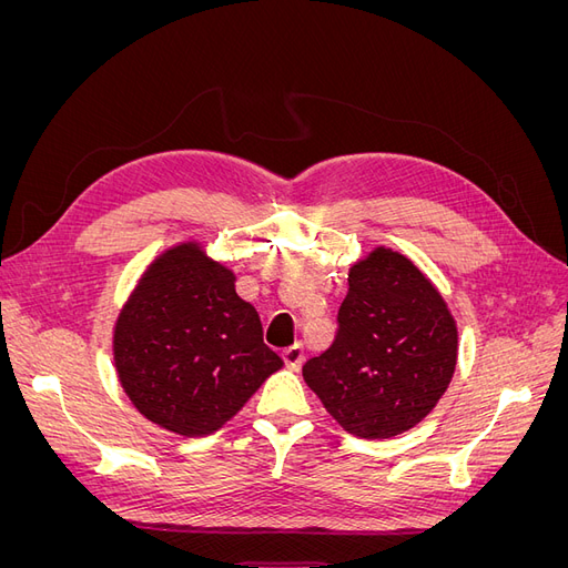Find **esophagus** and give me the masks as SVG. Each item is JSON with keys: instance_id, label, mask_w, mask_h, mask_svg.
<instances>
[{"instance_id": "1", "label": "esophagus", "mask_w": 568, "mask_h": 568, "mask_svg": "<svg viewBox=\"0 0 568 568\" xmlns=\"http://www.w3.org/2000/svg\"><path fill=\"white\" fill-rule=\"evenodd\" d=\"M303 346H291V348H286L284 353H282V359H284V365L288 367V369H298L301 365H303Z\"/></svg>"}]
</instances>
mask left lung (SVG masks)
I'll return each mask as SVG.
<instances>
[{
	"instance_id": "1",
	"label": "left lung",
	"mask_w": 568,
	"mask_h": 568,
	"mask_svg": "<svg viewBox=\"0 0 568 568\" xmlns=\"http://www.w3.org/2000/svg\"><path fill=\"white\" fill-rule=\"evenodd\" d=\"M334 343L303 365L326 412L359 438H390L419 424L457 365V324L426 274L390 248L348 272Z\"/></svg>"
}]
</instances>
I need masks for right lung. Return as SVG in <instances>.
I'll return each mask as SVG.
<instances>
[{
  "label": "right lung",
  "instance_id": "right-lung-1",
  "mask_svg": "<svg viewBox=\"0 0 568 568\" xmlns=\"http://www.w3.org/2000/svg\"><path fill=\"white\" fill-rule=\"evenodd\" d=\"M113 357L132 405L186 438L217 432L284 365L234 274L194 242L142 274L115 322Z\"/></svg>",
  "mask_w": 568,
  "mask_h": 568
}]
</instances>
